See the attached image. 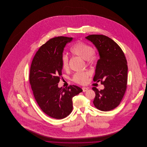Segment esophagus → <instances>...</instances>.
Returning <instances> with one entry per match:
<instances>
[{"instance_id": "esophagus-1", "label": "esophagus", "mask_w": 147, "mask_h": 147, "mask_svg": "<svg viewBox=\"0 0 147 147\" xmlns=\"http://www.w3.org/2000/svg\"><path fill=\"white\" fill-rule=\"evenodd\" d=\"M82 89H83V92H86V91H87L88 90V88H85V87H83V88H82Z\"/></svg>"}]
</instances>
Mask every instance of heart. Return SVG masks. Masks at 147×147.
I'll use <instances>...</instances> for the list:
<instances>
[{"instance_id": "heart-1", "label": "heart", "mask_w": 147, "mask_h": 147, "mask_svg": "<svg viewBox=\"0 0 147 147\" xmlns=\"http://www.w3.org/2000/svg\"><path fill=\"white\" fill-rule=\"evenodd\" d=\"M70 51L72 55L79 56L85 59L88 64L93 65L96 63V57L95 49L87 43L78 41L70 49ZM61 62L63 69L68 70L69 69L68 57L63 55L61 57ZM90 76V73L88 71L77 72L73 75L71 80L77 84L84 85L87 83Z\"/></svg>"}]
</instances>
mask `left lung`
Segmentation results:
<instances>
[{"label":"left lung","mask_w":147,"mask_h":147,"mask_svg":"<svg viewBox=\"0 0 147 147\" xmlns=\"http://www.w3.org/2000/svg\"><path fill=\"white\" fill-rule=\"evenodd\" d=\"M92 42L98 51L94 82H100L105 88L98 91L95 87L93 101L95 107L102 111L117 107L125 94L127 84V62L119 45L109 37L103 35H90L86 37Z\"/></svg>","instance_id":"8db88e82"}]
</instances>
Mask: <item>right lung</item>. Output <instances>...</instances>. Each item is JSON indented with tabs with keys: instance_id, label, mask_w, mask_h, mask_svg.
<instances>
[{
	"instance_id": "add662e5",
	"label": "right lung",
	"mask_w": 147,
	"mask_h": 147,
	"mask_svg": "<svg viewBox=\"0 0 147 147\" xmlns=\"http://www.w3.org/2000/svg\"><path fill=\"white\" fill-rule=\"evenodd\" d=\"M72 39L64 36L51 38L36 52L30 67L29 81L35 100L42 111L53 119L68 116L73 110L72 98L83 91L73 85L58 87L64 48Z\"/></svg>"
}]
</instances>
